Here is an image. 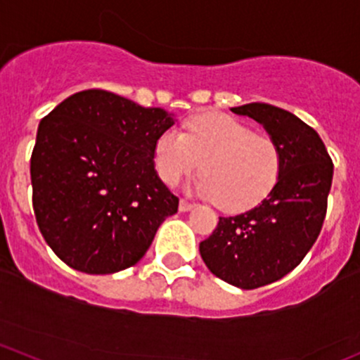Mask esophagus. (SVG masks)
I'll use <instances>...</instances> for the list:
<instances>
[{"label": "esophagus", "mask_w": 360, "mask_h": 360, "mask_svg": "<svg viewBox=\"0 0 360 360\" xmlns=\"http://www.w3.org/2000/svg\"><path fill=\"white\" fill-rule=\"evenodd\" d=\"M193 207H195V203L188 202V200H181V202H179V210H181V212H188V210H191Z\"/></svg>", "instance_id": "esophagus-1"}]
</instances>
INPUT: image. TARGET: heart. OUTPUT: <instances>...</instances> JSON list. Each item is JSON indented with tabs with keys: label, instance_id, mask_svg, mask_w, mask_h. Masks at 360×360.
Here are the masks:
<instances>
[{
	"label": "heart",
	"instance_id": "heart-1",
	"mask_svg": "<svg viewBox=\"0 0 360 360\" xmlns=\"http://www.w3.org/2000/svg\"><path fill=\"white\" fill-rule=\"evenodd\" d=\"M202 162L195 191L224 212H243L276 190L283 170L278 143L226 113H202L183 132L165 129L155 141L153 165L167 186L191 176Z\"/></svg>",
	"mask_w": 360,
	"mask_h": 360
}]
</instances>
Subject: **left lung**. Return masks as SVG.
<instances>
[{
  "label": "left lung",
  "instance_id": "left-lung-1",
  "mask_svg": "<svg viewBox=\"0 0 360 360\" xmlns=\"http://www.w3.org/2000/svg\"><path fill=\"white\" fill-rule=\"evenodd\" d=\"M259 120L283 153L276 190L243 214L219 217L200 243L212 274L243 290L285 278L316 243L328 210L333 160L312 127L293 113L267 103L233 108Z\"/></svg>",
  "mask_w": 360,
  "mask_h": 360
}]
</instances>
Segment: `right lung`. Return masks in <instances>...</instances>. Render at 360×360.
I'll list each match as a JSON object with an SVG mask.
<instances>
[{
	"label": "right lung",
	"instance_id": "obj_1",
	"mask_svg": "<svg viewBox=\"0 0 360 360\" xmlns=\"http://www.w3.org/2000/svg\"><path fill=\"white\" fill-rule=\"evenodd\" d=\"M105 89L63 100L39 122L30 157L32 207L60 260L86 274L134 266L179 198L158 179L153 148L172 126Z\"/></svg>",
	"mask_w": 360,
	"mask_h": 360
}]
</instances>
